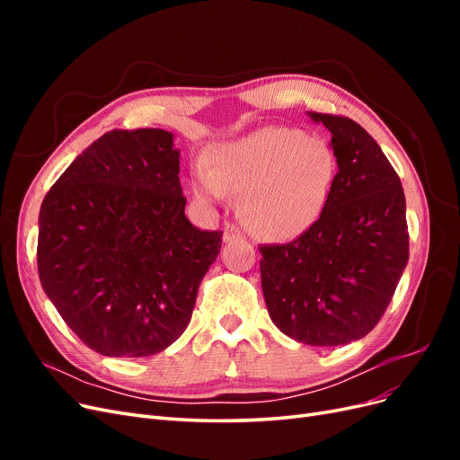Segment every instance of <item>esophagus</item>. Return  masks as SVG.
Listing matches in <instances>:
<instances>
[{"instance_id": "34e87169", "label": "esophagus", "mask_w": 460, "mask_h": 460, "mask_svg": "<svg viewBox=\"0 0 460 460\" xmlns=\"http://www.w3.org/2000/svg\"><path fill=\"white\" fill-rule=\"evenodd\" d=\"M222 240H225L226 243H232V242H238V240H245V235H243V232L240 228L228 225L225 228V234H222Z\"/></svg>"}]
</instances>
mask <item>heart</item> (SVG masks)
<instances>
[{"mask_svg": "<svg viewBox=\"0 0 460 460\" xmlns=\"http://www.w3.org/2000/svg\"><path fill=\"white\" fill-rule=\"evenodd\" d=\"M338 155L316 136L297 128L264 127L213 147L211 166L191 174L193 193L207 203L243 193L242 213L255 234L274 242L309 232L330 203Z\"/></svg>", "mask_w": 460, "mask_h": 460, "instance_id": "heart-1", "label": "heart"}]
</instances>
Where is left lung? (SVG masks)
<instances>
[{"label":"left lung","instance_id":"left-lung-1","mask_svg":"<svg viewBox=\"0 0 460 460\" xmlns=\"http://www.w3.org/2000/svg\"><path fill=\"white\" fill-rule=\"evenodd\" d=\"M332 134L338 178L324 215L286 245H261L269 314L291 340L316 347L365 338L392 301L409 261L401 180L355 120L307 111Z\"/></svg>","mask_w":460,"mask_h":460}]
</instances>
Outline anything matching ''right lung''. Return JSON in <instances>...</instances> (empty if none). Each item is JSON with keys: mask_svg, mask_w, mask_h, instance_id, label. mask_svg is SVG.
Masks as SVG:
<instances>
[{"mask_svg": "<svg viewBox=\"0 0 460 460\" xmlns=\"http://www.w3.org/2000/svg\"><path fill=\"white\" fill-rule=\"evenodd\" d=\"M178 174L172 132L111 130L41 203V288L68 328L105 357H149L182 336L220 253L222 232L188 220Z\"/></svg>", "mask_w": 460, "mask_h": 460, "instance_id": "obj_1", "label": "right lung"}]
</instances>
